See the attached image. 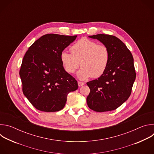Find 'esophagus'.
I'll return each mask as SVG.
<instances>
[{
    "mask_svg": "<svg viewBox=\"0 0 154 154\" xmlns=\"http://www.w3.org/2000/svg\"><path fill=\"white\" fill-rule=\"evenodd\" d=\"M85 85V83H84V82H78V85H79V87H80V86H83V85Z\"/></svg>",
    "mask_w": 154,
    "mask_h": 154,
    "instance_id": "34e87169",
    "label": "esophagus"
}]
</instances>
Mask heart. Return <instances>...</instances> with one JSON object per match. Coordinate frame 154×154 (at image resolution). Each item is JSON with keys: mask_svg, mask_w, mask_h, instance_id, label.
Listing matches in <instances>:
<instances>
[{"mask_svg": "<svg viewBox=\"0 0 154 154\" xmlns=\"http://www.w3.org/2000/svg\"><path fill=\"white\" fill-rule=\"evenodd\" d=\"M71 54L63 51L60 60L65 71L74 73L81 65L77 77L81 80L89 77L97 78L106 71L109 60V52L106 46L97 44L88 38L77 41L71 49Z\"/></svg>", "mask_w": 154, "mask_h": 154, "instance_id": "heart-1", "label": "heart"}]
</instances>
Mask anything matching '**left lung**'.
Masks as SVG:
<instances>
[{"instance_id":"obj_1","label":"left lung","mask_w":154,"mask_h":154,"mask_svg":"<svg viewBox=\"0 0 154 154\" xmlns=\"http://www.w3.org/2000/svg\"><path fill=\"white\" fill-rule=\"evenodd\" d=\"M88 37L107 47L109 60L105 72L86 83L90 89L87 105L97 112L114 110L130 96L136 78L133 56L125 44L115 36L98 34Z\"/></svg>"}]
</instances>
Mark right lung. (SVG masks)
I'll return each mask as SVG.
<instances>
[{"label": "right lung", "mask_w": 154, "mask_h": 154, "mask_svg": "<svg viewBox=\"0 0 154 154\" xmlns=\"http://www.w3.org/2000/svg\"><path fill=\"white\" fill-rule=\"evenodd\" d=\"M77 36L47 34L26 52L19 71L23 91L38 110H61L69 93L77 90V80L64 70L60 60L61 53Z\"/></svg>", "instance_id": "right-lung-1"}]
</instances>
